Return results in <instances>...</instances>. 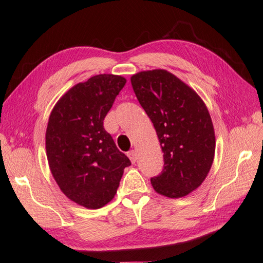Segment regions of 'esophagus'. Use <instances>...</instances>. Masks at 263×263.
I'll list each match as a JSON object with an SVG mask.
<instances>
[{"label": "esophagus", "mask_w": 263, "mask_h": 263, "mask_svg": "<svg viewBox=\"0 0 263 263\" xmlns=\"http://www.w3.org/2000/svg\"><path fill=\"white\" fill-rule=\"evenodd\" d=\"M127 157H129V159L131 160L132 163H136V161H137V153H136V151L131 150V151L127 152Z\"/></svg>", "instance_id": "esophagus-1"}]
</instances>
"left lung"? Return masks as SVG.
<instances>
[{
    "label": "left lung",
    "mask_w": 263,
    "mask_h": 263,
    "mask_svg": "<svg viewBox=\"0 0 263 263\" xmlns=\"http://www.w3.org/2000/svg\"><path fill=\"white\" fill-rule=\"evenodd\" d=\"M133 91L157 131L164 166L151 184L167 198H182L201 185L214 158L215 136L197 92L165 70L131 77Z\"/></svg>",
    "instance_id": "1"
}]
</instances>
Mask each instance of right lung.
<instances>
[{
	"label": "right lung",
	"instance_id": "1",
	"mask_svg": "<svg viewBox=\"0 0 263 263\" xmlns=\"http://www.w3.org/2000/svg\"><path fill=\"white\" fill-rule=\"evenodd\" d=\"M125 83L120 76H94L71 87L50 114L45 147L51 173L67 198L87 209L109 203L131 165L103 126Z\"/></svg>",
	"mask_w": 263,
	"mask_h": 263
}]
</instances>
